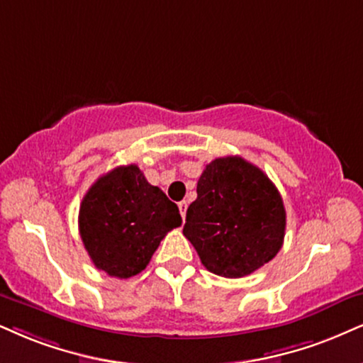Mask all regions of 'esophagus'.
Here are the masks:
<instances>
[{
	"instance_id": "1",
	"label": "esophagus",
	"mask_w": 363,
	"mask_h": 363,
	"mask_svg": "<svg viewBox=\"0 0 363 363\" xmlns=\"http://www.w3.org/2000/svg\"><path fill=\"white\" fill-rule=\"evenodd\" d=\"M178 208H180L182 217L185 218V216H186V208H189V202H186V200H182V202L178 203Z\"/></svg>"
}]
</instances>
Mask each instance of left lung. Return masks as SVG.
I'll use <instances>...</instances> for the list:
<instances>
[{"mask_svg": "<svg viewBox=\"0 0 363 363\" xmlns=\"http://www.w3.org/2000/svg\"><path fill=\"white\" fill-rule=\"evenodd\" d=\"M286 210L267 174L240 156L216 158L196 183L183 235L210 272L242 277L283 247Z\"/></svg>", "mask_w": 363, "mask_h": 363, "instance_id": "obj_1", "label": "left lung"}]
</instances>
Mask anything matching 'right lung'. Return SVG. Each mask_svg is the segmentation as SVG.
<instances>
[{
    "instance_id": "obj_1",
    "label": "right lung",
    "mask_w": 363,
    "mask_h": 363,
    "mask_svg": "<svg viewBox=\"0 0 363 363\" xmlns=\"http://www.w3.org/2000/svg\"><path fill=\"white\" fill-rule=\"evenodd\" d=\"M180 225L177 203L150 185L136 164L102 174L80 203L84 247L97 269L119 279L145 269L164 235Z\"/></svg>"
}]
</instances>
